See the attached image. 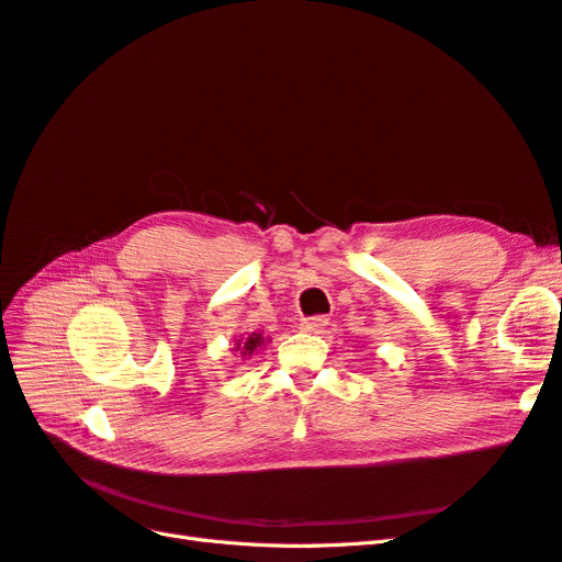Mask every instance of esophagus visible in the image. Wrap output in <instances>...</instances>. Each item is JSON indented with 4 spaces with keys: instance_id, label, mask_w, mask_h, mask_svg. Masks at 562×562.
<instances>
[{
    "instance_id": "1",
    "label": "esophagus",
    "mask_w": 562,
    "mask_h": 562,
    "mask_svg": "<svg viewBox=\"0 0 562 562\" xmlns=\"http://www.w3.org/2000/svg\"><path fill=\"white\" fill-rule=\"evenodd\" d=\"M326 323H328L326 316H310L302 321V330L304 333H321L323 328H326Z\"/></svg>"
}]
</instances>
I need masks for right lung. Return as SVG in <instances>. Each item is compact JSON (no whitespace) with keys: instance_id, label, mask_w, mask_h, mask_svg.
<instances>
[{"instance_id":"right-lung-1","label":"right lung","mask_w":562,"mask_h":562,"mask_svg":"<svg viewBox=\"0 0 562 562\" xmlns=\"http://www.w3.org/2000/svg\"><path fill=\"white\" fill-rule=\"evenodd\" d=\"M260 342H262V337H260V335H255V337H248V339H246V345H244V351H241V353H244V356L252 353L255 349H258V345H260ZM239 345H241V342H239Z\"/></svg>"}]
</instances>
